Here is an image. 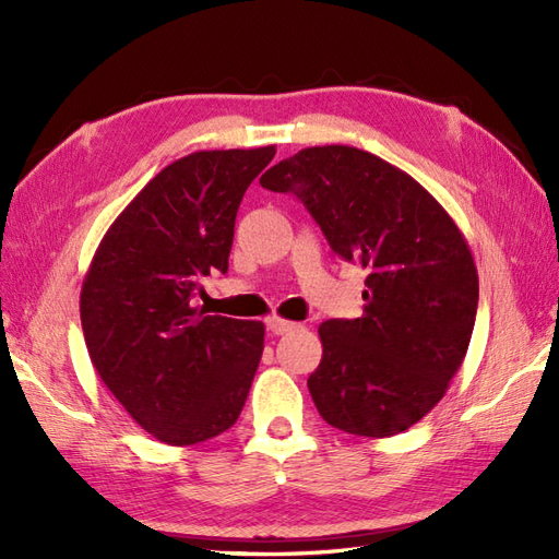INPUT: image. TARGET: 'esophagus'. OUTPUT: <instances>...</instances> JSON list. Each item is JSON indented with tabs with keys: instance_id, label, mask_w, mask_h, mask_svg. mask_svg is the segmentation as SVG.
Returning <instances> with one entry per match:
<instances>
[{
	"instance_id": "esophagus-1",
	"label": "esophagus",
	"mask_w": 559,
	"mask_h": 559,
	"mask_svg": "<svg viewBox=\"0 0 559 559\" xmlns=\"http://www.w3.org/2000/svg\"><path fill=\"white\" fill-rule=\"evenodd\" d=\"M266 326H269L271 334H276V336L290 334L293 329H298V324L288 322V319H281V317H269V319H266Z\"/></svg>"
}]
</instances>
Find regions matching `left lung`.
I'll return each mask as SVG.
<instances>
[{"instance_id": "1", "label": "left lung", "mask_w": 559, "mask_h": 559, "mask_svg": "<svg viewBox=\"0 0 559 559\" xmlns=\"http://www.w3.org/2000/svg\"><path fill=\"white\" fill-rule=\"evenodd\" d=\"M261 187L295 194L338 257L367 271L358 319L319 326L307 379L319 415L358 437H391L447 394L478 312V271L456 223L411 175L353 146H312Z\"/></svg>"}]
</instances>
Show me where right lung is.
Instances as JSON below:
<instances>
[{
  "label": "right lung",
  "instance_id": "obj_1",
  "mask_svg": "<svg viewBox=\"0 0 559 559\" xmlns=\"http://www.w3.org/2000/svg\"><path fill=\"white\" fill-rule=\"evenodd\" d=\"M273 146L197 151L141 189L105 233L81 286L91 362L124 411L165 444L235 425L264 350V324L192 307L228 271L235 216Z\"/></svg>",
  "mask_w": 559,
  "mask_h": 559
}]
</instances>
